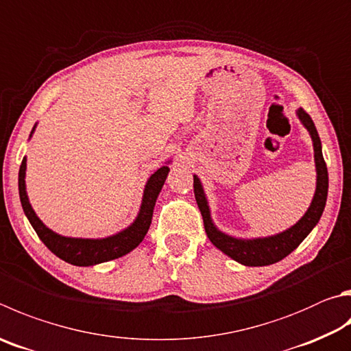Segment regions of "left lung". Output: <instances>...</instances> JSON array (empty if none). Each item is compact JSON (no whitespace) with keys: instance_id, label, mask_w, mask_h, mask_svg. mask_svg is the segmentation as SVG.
<instances>
[{"instance_id":"obj_1","label":"left lung","mask_w":351,"mask_h":351,"mask_svg":"<svg viewBox=\"0 0 351 351\" xmlns=\"http://www.w3.org/2000/svg\"><path fill=\"white\" fill-rule=\"evenodd\" d=\"M296 114L298 118L301 119L302 125L308 130L311 141H313L315 164H316V190L308 210L295 226H291L290 228H287V230L281 233L273 234V237L254 238V239L233 238L230 234L222 233L219 228L213 224L212 216H210V207H208L206 193H204L199 178L193 175L195 197H196L197 207L201 210V215L204 219V228H206L208 239L212 241V244L216 248H219L222 253H226L227 256H230L232 259H234L237 263L242 265H247V267L270 265L284 259L285 256H289V254L308 237V233L313 230L315 226L321 219L324 207H326L327 193H328V171H327L326 161H324V156H322L321 139H319V135H317L315 123L313 119L310 118V114L304 109H298Z\"/></svg>"}]
</instances>
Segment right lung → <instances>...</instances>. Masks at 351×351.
Masks as SVG:
<instances>
[{
  "label": "right lung",
  "mask_w": 351,
  "mask_h": 351,
  "mask_svg": "<svg viewBox=\"0 0 351 351\" xmlns=\"http://www.w3.org/2000/svg\"><path fill=\"white\" fill-rule=\"evenodd\" d=\"M35 127L30 132V136L34 135ZM25 156L23 158V162L20 165V173H18V190H20V199L25 216H27L29 222L36 232L38 238H40L44 245H46L50 252L56 254L60 259L66 261V263L78 267H88L97 265L101 263H107V261L117 259L124 256V254L130 253L133 248H136L145 234L149 232V227L152 224V216H154L155 202L158 199V195L165 182V178L169 175V165H162L158 169L154 175L149 178L147 184H145L143 202L139 207V213L136 219L132 224L124 228L123 232L107 238L99 239H90V238H69L62 237V234L55 233L50 230L49 227L43 224V221L38 218L35 210L32 208L27 192H25Z\"/></svg>",
  "instance_id": "right-lung-1"
}]
</instances>
